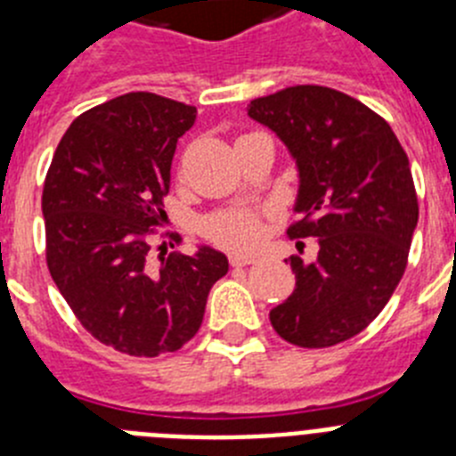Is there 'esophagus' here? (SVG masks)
<instances>
[{
  "instance_id": "34e87169",
  "label": "esophagus",
  "mask_w": 456,
  "mask_h": 456,
  "mask_svg": "<svg viewBox=\"0 0 456 456\" xmlns=\"http://www.w3.org/2000/svg\"><path fill=\"white\" fill-rule=\"evenodd\" d=\"M256 263L253 256H244V253H231V265L232 267H247V265Z\"/></svg>"
}]
</instances>
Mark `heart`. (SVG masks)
Wrapping results in <instances>:
<instances>
[{
    "mask_svg": "<svg viewBox=\"0 0 456 456\" xmlns=\"http://www.w3.org/2000/svg\"><path fill=\"white\" fill-rule=\"evenodd\" d=\"M265 231L263 215L257 209H219L203 221V235L231 251H251L260 244Z\"/></svg>",
    "mask_w": 456,
    "mask_h": 456,
    "instance_id": "heart-1",
    "label": "heart"
}]
</instances>
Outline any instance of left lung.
I'll list each match as a JSON object with an SVG mask.
<instances>
[{"mask_svg": "<svg viewBox=\"0 0 456 456\" xmlns=\"http://www.w3.org/2000/svg\"><path fill=\"white\" fill-rule=\"evenodd\" d=\"M248 116L297 159L301 219L288 235L320 241L315 263L289 257L297 285L269 320L297 347H333L363 331L404 276L418 224L409 157L381 116L336 88H283L251 100Z\"/></svg>", "mask_w": 456, "mask_h": 456, "instance_id": "left-lung-1", "label": "left lung"}]
</instances>
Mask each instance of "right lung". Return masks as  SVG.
<instances>
[{
    "mask_svg": "<svg viewBox=\"0 0 456 456\" xmlns=\"http://www.w3.org/2000/svg\"><path fill=\"white\" fill-rule=\"evenodd\" d=\"M193 123L191 104L125 93L72 120L47 168L52 281L84 329L127 356L178 352L200 329L209 289L228 272L224 253L209 247L196 256L165 248L152 263L173 152Z\"/></svg>",
    "mask_w": 456,
    "mask_h": 456,
    "instance_id": "add662e5",
    "label": "right lung"
}]
</instances>
